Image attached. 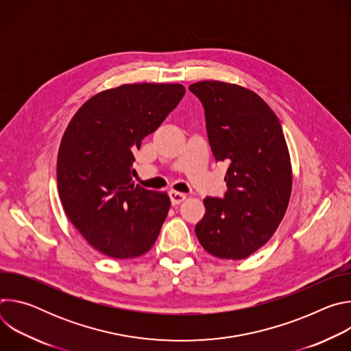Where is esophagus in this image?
Masks as SVG:
<instances>
[{"instance_id":"1","label":"esophagus","mask_w":351,"mask_h":351,"mask_svg":"<svg viewBox=\"0 0 351 351\" xmlns=\"http://www.w3.org/2000/svg\"><path fill=\"white\" fill-rule=\"evenodd\" d=\"M169 198H171L172 206H178V204H180V203L183 202V199L186 198V194L179 193V191H175V190H171V191H169Z\"/></svg>"}]
</instances>
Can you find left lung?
<instances>
[{
	"mask_svg": "<svg viewBox=\"0 0 351 351\" xmlns=\"http://www.w3.org/2000/svg\"><path fill=\"white\" fill-rule=\"evenodd\" d=\"M189 90L202 101L217 161L228 164L222 198L206 197L198 241L223 260H243L275 233L287 210L291 165L280 122L254 91L218 80Z\"/></svg>",
	"mask_w": 351,
	"mask_h": 351,
	"instance_id": "obj_1",
	"label": "left lung"
}]
</instances>
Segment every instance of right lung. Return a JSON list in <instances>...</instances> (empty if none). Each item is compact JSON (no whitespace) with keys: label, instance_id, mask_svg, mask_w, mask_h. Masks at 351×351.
Listing matches in <instances>:
<instances>
[{"label":"right lung","instance_id":"obj_1","mask_svg":"<svg viewBox=\"0 0 351 351\" xmlns=\"http://www.w3.org/2000/svg\"><path fill=\"white\" fill-rule=\"evenodd\" d=\"M182 84H123L91 97L69 122L58 152L62 207L82 236L112 258L156 243L171 207L167 193L134 184V156L184 95Z\"/></svg>","mask_w":351,"mask_h":351}]
</instances>
